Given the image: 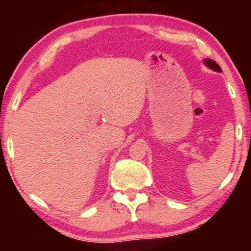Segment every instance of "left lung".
Wrapping results in <instances>:
<instances>
[{
    "label": "left lung",
    "instance_id": "obj_1",
    "mask_svg": "<svg viewBox=\"0 0 251 251\" xmlns=\"http://www.w3.org/2000/svg\"><path fill=\"white\" fill-rule=\"evenodd\" d=\"M203 64H205L208 67V69L222 73V69H220V66L217 64V63H216L215 61H212V59H210V58H206L205 61H203Z\"/></svg>",
    "mask_w": 251,
    "mask_h": 251
}]
</instances>
